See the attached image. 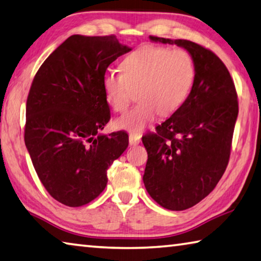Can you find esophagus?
<instances>
[{"label":"esophagus","instance_id":"1","mask_svg":"<svg viewBox=\"0 0 261 261\" xmlns=\"http://www.w3.org/2000/svg\"><path fill=\"white\" fill-rule=\"evenodd\" d=\"M129 143L131 146H137L140 143V137L138 135H130L129 136Z\"/></svg>","mask_w":261,"mask_h":261}]
</instances>
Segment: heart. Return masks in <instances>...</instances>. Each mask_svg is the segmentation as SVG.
Wrapping results in <instances>:
<instances>
[{
    "label": "heart",
    "instance_id": "1",
    "mask_svg": "<svg viewBox=\"0 0 261 261\" xmlns=\"http://www.w3.org/2000/svg\"><path fill=\"white\" fill-rule=\"evenodd\" d=\"M122 73L107 70L101 85L107 102L115 112L129 105L137 91L138 105L117 117L116 129L143 132L158 113L168 116L186 101L195 80V65L186 50L144 46L126 56Z\"/></svg>",
    "mask_w": 261,
    "mask_h": 261
}]
</instances>
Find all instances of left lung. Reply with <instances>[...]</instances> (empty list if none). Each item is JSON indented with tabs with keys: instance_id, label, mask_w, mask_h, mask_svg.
I'll return each mask as SVG.
<instances>
[{
	"instance_id": "obj_1",
	"label": "left lung",
	"mask_w": 261,
	"mask_h": 261,
	"mask_svg": "<svg viewBox=\"0 0 261 261\" xmlns=\"http://www.w3.org/2000/svg\"><path fill=\"white\" fill-rule=\"evenodd\" d=\"M176 44L192 56L195 80L186 101L156 132L143 137L148 154L144 184L161 206L181 211L215 189L228 164L239 114L238 94L228 69L212 51L187 40L149 36Z\"/></svg>"
}]
</instances>
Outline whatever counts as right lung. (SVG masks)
Here are the masks:
<instances>
[{"mask_svg":"<svg viewBox=\"0 0 261 261\" xmlns=\"http://www.w3.org/2000/svg\"><path fill=\"white\" fill-rule=\"evenodd\" d=\"M114 35H72L37 70L26 103L25 145L41 182L63 204L82 206L107 185L126 132L100 134L111 118L101 79L131 51Z\"/></svg>","mask_w":261,"mask_h":261,"instance_id":"right-lung-1","label":"right lung"}]
</instances>
